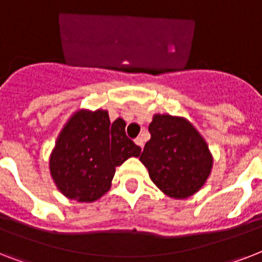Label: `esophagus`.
<instances>
[{"label": "esophagus", "mask_w": 262, "mask_h": 262, "mask_svg": "<svg viewBox=\"0 0 262 262\" xmlns=\"http://www.w3.org/2000/svg\"><path fill=\"white\" fill-rule=\"evenodd\" d=\"M135 143H136V145H139L140 148H143L144 141H143V139H141V137H137V139L135 140Z\"/></svg>", "instance_id": "1"}]
</instances>
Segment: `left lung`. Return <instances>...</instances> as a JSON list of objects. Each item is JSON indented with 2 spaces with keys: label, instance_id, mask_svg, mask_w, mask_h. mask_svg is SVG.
<instances>
[{
  "label": "left lung",
  "instance_id": "left-lung-1",
  "mask_svg": "<svg viewBox=\"0 0 262 262\" xmlns=\"http://www.w3.org/2000/svg\"><path fill=\"white\" fill-rule=\"evenodd\" d=\"M151 140L140 156L149 178L171 199L190 197L211 175L212 154L199 130L183 117L155 114Z\"/></svg>",
  "mask_w": 262,
  "mask_h": 262
}]
</instances>
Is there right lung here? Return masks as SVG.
Instances as JSON below:
<instances>
[{
	"instance_id": "add662e5",
	"label": "right lung",
	"mask_w": 262,
	"mask_h": 262,
	"mask_svg": "<svg viewBox=\"0 0 262 262\" xmlns=\"http://www.w3.org/2000/svg\"><path fill=\"white\" fill-rule=\"evenodd\" d=\"M126 122H110L107 110L81 108L73 113L58 135L49 167L55 186L65 197L94 203L110 190L115 167L139 158L137 147L125 133Z\"/></svg>"
}]
</instances>
